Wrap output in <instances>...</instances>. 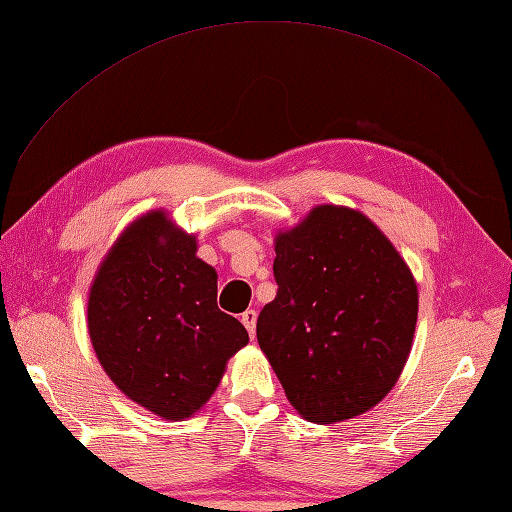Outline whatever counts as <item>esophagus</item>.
I'll return each instance as SVG.
<instances>
[{"mask_svg": "<svg viewBox=\"0 0 512 512\" xmlns=\"http://www.w3.org/2000/svg\"><path fill=\"white\" fill-rule=\"evenodd\" d=\"M242 323L246 325V330L250 334V339H255V325H257V312L255 310H246L242 314Z\"/></svg>", "mask_w": 512, "mask_h": 512, "instance_id": "34e87169", "label": "esophagus"}]
</instances>
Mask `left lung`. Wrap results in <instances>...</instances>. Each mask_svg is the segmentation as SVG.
<instances>
[{
	"label": "left lung",
	"instance_id": "left-lung-1",
	"mask_svg": "<svg viewBox=\"0 0 512 512\" xmlns=\"http://www.w3.org/2000/svg\"><path fill=\"white\" fill-rule=\"evenodd\" d=\"M277 297L257 341L301 418L332 424L383 400L418 319L405 259L363 213L323 204L275 239Z\"/></svg>",
	"mask_w": 512,
	"mask_h": 512
}]
</instances>
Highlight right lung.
Wrapping results in <instances>:
<instances>
[{
  "label": "right lung",
  "instance_id": "1",
  "mask_svg": "<svg viewBox=\"0 0 512 512\" xmlns=\"http://www.w3.org/2000/svg\"><path fill=\"white\" fill-rule=\"evenodd\" d=\"M162 211L118 237L90 290L94 352L114 385L167 420L189 418L220 385L248 332L217 308L215 270Z\"/></svg>",
  "mask_w": 512,
  "mask_h": 512
}]
</instances>
